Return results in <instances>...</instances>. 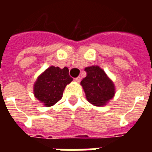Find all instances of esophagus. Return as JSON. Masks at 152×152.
Instances as JSON below:
<instances>
[{"label":"esophagus","instance_id":"34e87169","mask_svg":"<svg viewBox=\"0 0 152 152\" xmlns=\"http://www.w3.org/2000/svg\"><path fill=\"white\" fill-rule=\"evenodd\" d=\"M80 79H81V78H80V76H78V77L75 78V80H76V81H77V82H80Z\"/></svg>","mask_w":152,"mask_h":152}]
</instances>
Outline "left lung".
I'll use <instances>...</instances> for the list:
<instances>
[{
  "label": "left lung",
  "mask_w": 152,
  "mask_h": 152,
  "mask_svg": "<svg viewBox=\"0 0 152 152\" xmlns=\"http://www.w3.org/2000/svg\"><path fill=\"white\" fill-rule=\"evenodd\" d=\"M85 71L87 75L80 84L85 90L86 99L98 107L105 105L115 94L113 83L99 66H88Z\"/></svg>",
  "instance_id": "8db88e82"
}]
</instances>
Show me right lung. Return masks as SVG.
Segmentation results:
<instances>
[{
    "label": "right lung",
    "instance_id": "right-lung-1",
    "mask_svg": "<svg viewBox=\"0 0 152 152\" xmlns=\"http://www.w3.org/2000/svg\"><path fill=\"white\" fill-rule=\"evenodd\" d=\"M72 80L67 67L61 69L58 66H50L35 83V97L46 107L53 106L62 99L65 87Z\"/></svg>",
    "mask_w": 152,
    "mask_h": 152
}]
</instances>
